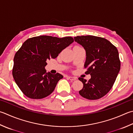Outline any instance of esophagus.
<instances>
[{
    "label": "esophagus",
    "instance_id": "esophagus-1",
    "mask_svg": "<svg viewBox=\"0 0 133 133\" xmlns=\"http://www.w3.org/2000/svg\"><path fill=\"white\" fill-rule=\"evenodd\" d=\"M68 78L69 80H71V81H75V80H76V77H74V76H68Z\"/></svg>",
    "mask_w": 133,
    "mask_h": 133
}]
</instances>
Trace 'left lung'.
Returning <instances> with one entry per match:
<instances>
[{"label":"left lung","instance_id":"8db88e82","mask_svg":"<svg viewBox=\"0 0 133 133\" xmlns=\"http://www.w3.org/2000/svg\"><path fill=\"white\" fill-rule=\"evenodd\" d=\"M74 40L85 50L84 66L88 68L86 74L91 75L89 81L79 78L83 84L79 94L88 99L101 98L111 89L120 71L117 49L108 40L100 37L81 36L75 37Z\"/></svg>","mask_w":133,"mask_h":133}]
</instances>
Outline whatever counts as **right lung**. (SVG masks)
Instances as JSON below:
<instances>
[{"label": "right lung", "mask_w": 133, "mask_h": 133, "mask_svg": "<svg viewBox=\"0 0 133 133\" xmlns=\"http://www.w3.org/2000/svg\"><path fill=\"white\" fill-rule=\"evenodd\" d=\"M73 42L72 37L43 35L29 38L22 44L15 54L12 76L26 97L42 99L52 93L63 76L59 73H47V60L56 58Z\"/></svg>", "instance_id": "1"}]
</instances>
